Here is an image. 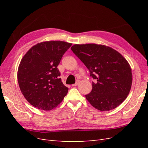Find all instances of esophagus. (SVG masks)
Instances as JSON below:
<instances>
[{"label": "esophagus", "instance_id": "1", "mask_svg": "<svg viewBox=\"0 0 148 148\" xmlns=\"http://www.w3.org/2000/svg\"><path fill=\"white\" fill-rule=\"evenodd\" d=\"M79 80H77V82H76L75 84H72V86H78V85L79 84Z\"/></svg>", "mask_w": 148, "mask_h": 148}]
</instances>
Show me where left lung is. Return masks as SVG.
<instances>
[{
    "mask_svg": "<svg viewBox=\"0 0 148 148\" xmlns=\"http://www.w3.org/2000/svg\"><path fill=\"white\" fill-rule=\"evenodd\" d=\"M71 51L95 79L91 92L85 96L92 107L101 111L114 109L126 99L132 84L130 65L115 49L97 44H74Z\"/></svg>",
    "mask_w": 148,
    "mask_h": 148,
    "instance_id": "1",
    "label": "left lung"
}]
</instances>
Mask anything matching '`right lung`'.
<instances>
[{
	"instance_id": "1",
	"label": "right lung",
	"mask_w": 148,
	"mask_h": 148,
	"mask_svg": "<svg viewBox=\"0 0 148 148\" xmlns=\"http://www.w3.org/2000/svg\"><path fill=\"white\" fill-rule=\"evenodd\" d=\"M71 45L60 41L41 42L31 47L22 58L18 69V82L31 105L51 110L63 101L69 88L59 78L57 66Z\"/></svg>"
}]
</instances>
